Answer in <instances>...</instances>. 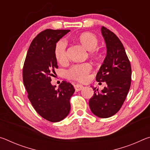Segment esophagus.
Segmentation results:
<instances>
[{"mask_svg":"<svg viewBox=\"0 0 150 150\" xmlns=\"http://www.w3.org/2000/svg\"><path fill=\"white\" fill-rule=\"evenodd\" d=\"M75 91H77V92H78V91H81L83 88V86L81 85H75Z\"/></svg>","mask_w":150,"mask_h":150,"instance_id":"obj_1","label":"esophagus"}]
</instances>
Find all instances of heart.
<instances>
[{
	"label": "heart",
	"instance_id": "obj_1",
	"mask_svg": "<svg viewBox=\"0 0 150 150\" xmlns=\"http://www.w3.org/2000/svg\"><path fill=\"white\" fill-rule=\"evenodd\" d=\"M81 45L89 52L95 50L98 45L97 37L90 32H85L81 34L79 38ZM67 44L65 40H60L57 43L55 47V56L57 62L63 63L67 60ZM91 70V66L88 63L75 65L72 66L66 72V75L69 79L79 81H85L87 80L88 75Z\"/></svg>",
	"mask_w": 150,
	"mask_h": 150
}]
</instances>
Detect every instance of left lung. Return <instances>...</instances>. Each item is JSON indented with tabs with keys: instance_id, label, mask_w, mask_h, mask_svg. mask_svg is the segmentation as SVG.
<instances>
[{
	"instance_id": "obj_1",
	"label": "left lung",
	"mask_w": 150,
	"mask_h": 150,
	"mask_svg": "<svg viewBox=\"0 0 150 150\" xmlns=\"http://www.w3.org/2000/svg\"><path fill=\"white\" fill-rule=\"evenodd\" d=\"M101 34L105 40L106 55L96 74L97 82L106 86L98 92L93 88L94 95L90 98L91 110L95 116L106 118L115 115L125 100L131 85L132 69L126 51L118 38L104 26Z\"/></svg>"
}]
</instances>
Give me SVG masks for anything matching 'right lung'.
Instances as JSON below:
<instances>
[{"label": "right lung", "mask_w": 150, "mask_h": 150, "mask_svg": "<svg viewBox=\"0 0 150 150\" xmlns=\"http://www.w3.org/2000/svg\"><path fill=\"white\" fill-rule=\"evenodd\" d=\"M69 30H45L33 40L23 67V82L28 97L39 115L52 122H57L69 115L73 86L62 81L58 89L51 83L57 63L55 47Z\"/></svg>", "instance_id": "1"}]
</instances>
